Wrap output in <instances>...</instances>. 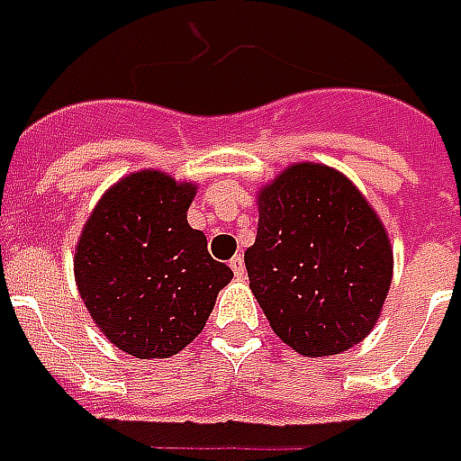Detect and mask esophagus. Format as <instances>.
Returning <instances> with one entry per match:
<instances>
[{
  "label": "esophagus",
  "mask_w": 461,
  "mask_h": 461,
  "mask_svg": "<svg viewBox=\"0 0 461 461\" xmlns=\"http://www.w3.org/2000/svg\"><path fill=\"white\" fill-rule=\"evenodd\" d=\"M230 266H231V271H234V276H237V278H244V274H247V266H244V258H241L240 254L231 258Z\"/></svg>",
  "instance_id": "34e87169"
}]
</instances>
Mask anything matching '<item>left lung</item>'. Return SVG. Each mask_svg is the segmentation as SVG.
Segmentation results:
<instances>
[{
    "label": "left lung",
    "instance_id": "8db88e82",
    "mask_svg": "<svg viewBox=\"0 0 461 461\" xmlns=\"http://www.w3.org/2000/svg\"><path fill=\"white\" fill-rule=\"evenodd\" d=\"M249 285L283 342L305 357L347 352L386 300L393 251L359 190L337 170L298 163L258 195Z\"/></svg>",
    "mask_w": 461,
    "mask_h": 461
}]
</instances>
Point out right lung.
Wrapping results in <instances>:
<instances>
[{
	"mask_svg": "<svg viewBox=\"0 0 461 461\" xmlns=\"http://www.w3.org/2000/svg\"><path fill=\"white\" fill-rule=\"evenodd\" d=\"M195 185L158 170L119 180L75 251V281L109 342L136 359L173 357L203 332L231 268L187 224Z\"/></svg>",
	"mask_w": 461,
	"mask_h": 461,
	"instance_id": "add662e5",
	"label": "right lung"
}]
</instances>
